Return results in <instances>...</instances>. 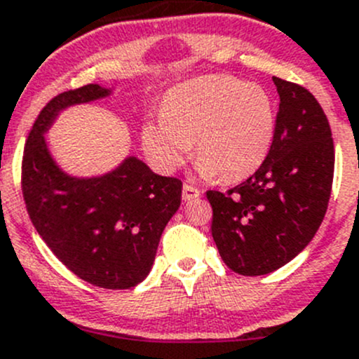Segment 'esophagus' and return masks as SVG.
<instances>
[{"label":"esophagus","instance_id":"esophagus-1","mask_svg":"<svg viewBox=\"0 0 359 359\" xmlns=\"http://www.w3.org/2000/svg\"><path fill=\"white\" fill-rule=\"evenodd\" d=\"M201 197V191L191 184H183V201H194Z\"/></svg>","mask_w":359,"mask_h":359}]
</instances>
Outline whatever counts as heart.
Wrapping results in <instances>:
<instances>
[{
	"mask_svg": "<svg viewBox=\"0 0 359 359\" xmlns=\"http://www.w3.org/2000/svg\"><path fill=\"white\" fill-rule=\"evenodd\" d=\"M276 137V108L262 85L205 74L168 92L161 120L141 129V144L157 171L175 172L191 157L204 176L241 181L260 169Z\"/></svg>",
	"mask_w": 359,
	"mask_h": 359,
	"instance_id": "b5f03b06",
	"label": "heart"
}]
</instances>
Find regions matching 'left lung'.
<instances>
[{
    "label": "left lung",
    "instance_id": "obj_1",
    "mask_svg": "<svg viewBox=\"0 0 359 359\" xmlns=\"http://www.w3.org/2000/svg\"><path fill=\"white\" fill-rule=\"evenodd\" d=\"M279 94L271 154L229 191L209 190L219 257L241 276H264L292 262L318 232L333 183L332 130L314 95L274 76Z\"/></svg>",
    "mask_w": 359,
    "mask_h": 359
}]
</instances>
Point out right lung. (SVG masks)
<instances>
[{
	"label": "right lung",
	"instance_id": "add662e5",
	"mask_svg": "<svg viewBox=\"0 0 359 359\" xmlns=\"http://www.w3.org/2000/svg\"><path fill=\"white\" fill-rule=\"evenodd\" d=\"M109 94L90 83L41 109L24 148L22 194L36 232L73 274L99 288L127 290L151 271L183 183L155 175L137 157L102 176L76 178L59 168L45 141L62 109Z\"/></svg>",
	"mask_w": 359,
	"mask_h": 359
}]
</instances>
